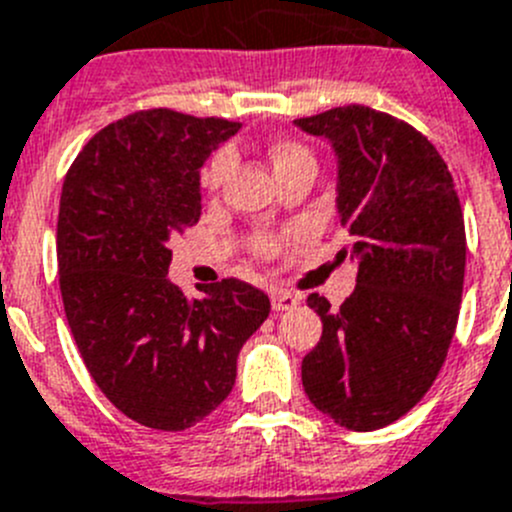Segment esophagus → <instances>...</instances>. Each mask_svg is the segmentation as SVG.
I'll list each match as a JSON object with an SVG mask.
<instances>
[{
    "instance_id": "34e87169",
    "label": "esophagus",
    "mask_w": 512,
    "mask_h": 512,
    "mask_svg": "<svg viewBox=\"0 0 512 512\" xmlns=\"http://www.w3.org/2000/svg\"><path fill=\"white\" fill-rule=\"evenodd\" d=\"M296 304H299V299H296L294 294H289V291H274V294H271V306H274V311H291Z\"/></svg>"
}]
</instances>
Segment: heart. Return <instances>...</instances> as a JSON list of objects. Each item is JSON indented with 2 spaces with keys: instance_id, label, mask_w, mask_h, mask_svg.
Masks as SVG:
<instances>
[{
  "instance_id": "b5f03b06",
  "label": "heart",
  "mask_w": 512,
  "mask_h": 512,
  "mask_svg": "<svg viewBox=\"0 0 512 512\" xmlns=\"http://www.w3.org/2000/svg\"><path fill=\"white\" fill-rule=\"evenodd\" d=\"M269 158H271V165H274L276 175L289 173V170H294L296 165L314 163V155H311L304 145L296 143V140H274V143L269 145ZM228 170H231V153H228V150H221V153L213 155V160L208 163L206 173H203V183H206L211 191H216L223 180H226ZM253 248L266 256V253H274L276 241L271 236H259L256 238V243H253Z\"/></svg>"
}]
</instances>
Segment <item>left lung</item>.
<instances>
[{"label":"left lung","instance_id":"left-lung-1","mask_svg":"<svg viewBox=\"0 0 512 512\" xmlns=\"http://www.w3.org/2000/svg\"><path fill=\"white\" fill-rule=\"evenodd\" d=\"M294 125L332 143L339 221L357 261V286L339 309L306 299L324 332L301 382L337 425L379 430L407 415L445 364L465 281L460 198L435 145L392 115L347 105Z\"/></svg>","mask_w":512,"mask_h":512}]
</instances>
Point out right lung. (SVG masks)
<instances>
[{
	"label": "right lung",
	"instance_id": "1",
	"mask_svg": "<svg viewBox=\"0 0 512 512\" xmlns=\"http://www.w3.org/2000/svg\"><path fill=\"white\" fill-rule=\"evenodd\" d=\"M165 107L102 128L67 170L57 218L65 314L87 372L130 420L188 430L231 394L271 301L238 279L188 299L168 241L201 218V168L238 133Z\"/></svg>",
	"mask_w": 512,
	"mask_h": 512
}]
</instances>
